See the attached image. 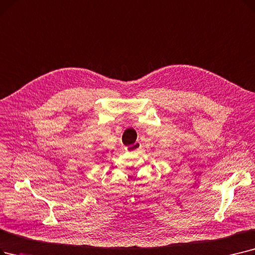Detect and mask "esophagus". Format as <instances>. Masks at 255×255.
Here are the masks:
<instances>
[{
    "instance_id": "esophagus-1",
    "label": "esophagus",
    "mask_w": 255,
    "mask_h": 255,
    "mask_svg": "<svg viewBox=\"0 0 255 255\" xmlns=\"http://www.w3.org/2000/svg\"><path fill=\"white\" fill-rule=\"evenodd\" d=\"M141 147V143L139 141H136L134 142L133 145H130V146H127L125 149L127 152H136L137 150H139Z\"/></svg>"
}]
</instances>
